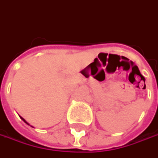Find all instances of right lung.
Segmentation results:
<instances>
[{"mask_svg":"<svg viewBox=\"0 0 158 158\" xmlns=\"http://www.w3.org/2000/svg\"><path fill=\"white\" fill-rule=\"evenodd\" d=\"M20 118H21L22 119H23V121H24V122H25V123H26V124L30 125V124H29V123H28L27 121H26V120H25V119H24V118H22V117H20ZM31 127H32V126H31Z\"/></svg>","mask_w":158,"mask_h":158,"instance_id":"right-lung-1","label":"right lung"}]
</instances>
